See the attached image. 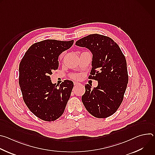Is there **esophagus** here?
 <instances>
[{
  "mask_svg": "<svg viewBox=\"0 0 155 155\" xmlns=\"http://www.w3.org/2000/svg\"><path fill=\"white\" fill-rule=\"evenodd\" d=\"M74 86H76L79 85V84H80V83H78V82H77V81H74Z\"/></svg>",
  "mask_w": 155,
  "mask_h": 155,
  "instance_id": "1",
  "label": "esophagus"
}]
</instances>
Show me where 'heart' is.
I'll use <instances>...</instances> for the list:
<instances>
[{
  "label": "heart",
  "instance_id": "1",
  "mask_svg": "<svg viewBox=\"0 0 155 155\" xmlns=\"http://www.w3.org/2000/svg\"><path fill=\"white\" fill-rule=\"evenodd\" d=\"M61 57L62 56V54L60 56ZM71 78L74 80H79L80 78V74H74L71 75Z\"/></svg>",
  "mask_w": 155,
  "mask_h": 155
}]
</instances>
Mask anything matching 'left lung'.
Listing matches in <instances>:
<instances>
[{
  "label": "left lung",
  "instance_id": "1",
  "mask_svg": "<svg viewBox=\"0 0 155 155\" xmlns=\"http://www.w3.org/2000/svg\"><path fill=\"white\" fill-rule=\"evenodd\" d=\"M93 53L92 69L89 79L98 81L91 89L86 84L81 97L87 111L96 118H105L116 112L124 98L128 83L126 60L118 44L107 36L94 34L76 41Z\"/></svg>",
  "mask_w": 155,
  "mask_h": 155
}]
</instances>
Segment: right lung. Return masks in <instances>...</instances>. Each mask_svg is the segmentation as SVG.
<instances>
[{
  "label": "right lung",
  "mask_w": 155,
  "mask_h": 155,
  "mask_svg": "<svg viewBox=\"0 0 155 155\" xmlns=\"http://www.w3.org/2000/svg\"><path fill=\"white\" fill-rule=\"evenodd\" d=\"M74 40L48 39L36 42L25 53L19 66V84L23 99L31 112L38 118L53 121L64 113L74 83L66 80L58 86L50 75L58 69V57L70 48Z\"/></svg>",
  "instance_id": "add662e5"
}]
</instances>
